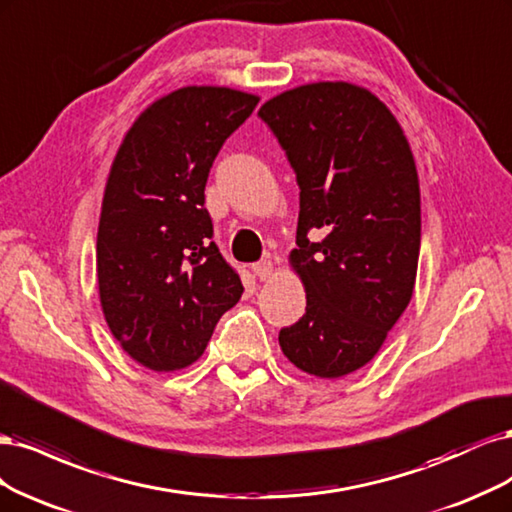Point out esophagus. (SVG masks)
Masks as SVG:
<instances>
[{
	"label": "esophagus",
	"mask_w": 512,
	"mask_h": 512,
	"mask_svg": "<svg viewBox=\"0 0 512 512\" xmlns=\"http://www.w3.org/2000/svg\"><path fill=\"white\" fill-rule=\"evenodd\" d=\"M272 272H274V266H272V261H268V259H263V261H259V263H253V274H255L257 278H261V280L270 278Z\"/></svg>",
	"instance_id": "esophagus-1"
}]
</instances>
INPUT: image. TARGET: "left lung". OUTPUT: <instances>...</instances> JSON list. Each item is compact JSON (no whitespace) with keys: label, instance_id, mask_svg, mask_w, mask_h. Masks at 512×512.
I'll use <instances>...</instances> for the list:
<instances>
[{"label":"left lung","instance_id":"8db88e82","mask_svg":"<svg viewBox=\"0 0 512 512\" xmlns=\"http://www.w3.org/2000/svg\"><path fill=\"white\" fill-rule=\"evenodd\" d=\"M259 117L300 187L289 263L306 289V315L280 329V349L295 368L340 378L378 353L412 298L421 246L415 159L391 110L351 82L295 87Z\"/></svg>","mask_w":512,"mask_h":512}]
</instances>
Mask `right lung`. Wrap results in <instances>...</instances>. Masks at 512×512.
Returning <instances> with one entry per match:
<instances>
[{
  "label": "right lung",
  "mask_w": 512,
  "mask_h": 512,
  "mask_svg": "<svg viewBox=\"0 0 512 512\" xmlns=\"http://www.w3.org/2000/svg\"><path fill=\"white\" fill-rule=\"evenodd\" d=\"M257 95L183 87L131 125L112 161L97 229V285L112 336L148 370L202 357L240 276L212 242L204 189L223 142L251 117Z\"/></svg>",
  "instance_id": "obj_1"
}]
</instances>
